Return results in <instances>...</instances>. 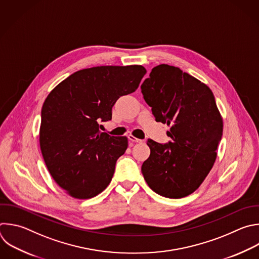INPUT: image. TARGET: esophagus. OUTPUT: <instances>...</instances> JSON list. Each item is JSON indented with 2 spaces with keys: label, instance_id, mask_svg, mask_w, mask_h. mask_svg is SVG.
I'll return each instance as SVG.
<instances>
[{
  "label": "esophagus",
  "instance_id": "1",
  "mask_svg": "<svg viewBox=\"0 0 259 259\" xmlns=\"http://www.w3.org/2000/svg\"><path fill=\"white\" fill-rule=\"evenodd\" d=\"M128 139H129L130 141H132V142H135V143H140V142H142L141 139H138V138L134 137L133 135H129V136H128Z\"/></svg>",
  "mask_w": 259,
  "mask_h": 259
}]
</instances>
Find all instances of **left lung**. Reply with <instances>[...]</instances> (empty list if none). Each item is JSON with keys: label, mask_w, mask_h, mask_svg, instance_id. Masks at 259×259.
<instances>
[{"label": "left lung", "mask_w": 259, "mask_h": 259, "mask_svg": "<svg viewBox=\"0 0 259 259\" xmlns=\"http://www.w3.org/2000/svg\"><path fill=\"white\" fill-rule=\"evenodd\" d=\"M156 122L169 125L170 141L147 140L141 171L148 186L167 198H182L203 182L217 158L223 120L208 86L180 68L161 64L141 84Z\"/></svg>", "instance_id": "1"}]
</instances>
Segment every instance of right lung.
Returning <instances> with one entry per match:
<instances>
[{"label":"right lung","mask_w":259,"mask_h":259,"mask_svg":"<svg viewBox=\"0 0 259 259\" xmlns=\"http://www.w3.org/2000/svg\"><path fill=\"white\" fill-rule=\"evenodd\" d=\"M146 73L140 65L77 71L50 93L41 109L39 144L50 174L75 198L88 199L110 184L126 137L101 132L118 99L134 93Z\"/></svg>","instance_id":"obj_1"}]
</instances>
